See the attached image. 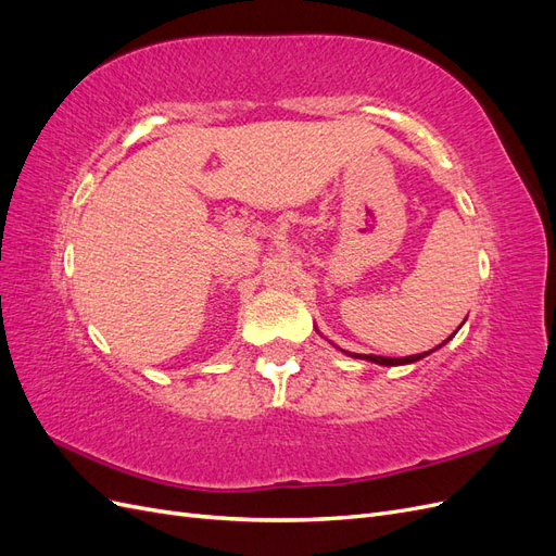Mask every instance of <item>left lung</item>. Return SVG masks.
Masks as SVG:
<instances>
[{"label":"left lung","mask_w":556,"mask_h":556,"mask_svg":"<svg viewBox=\"0 0 556 556\" xmlns=\"http://www.w3.org/2000/svg\"><path fill=\"white\" fill-rule=\"evenodd\" d=\"M450 339H452V336H450ZM447 341H443L439 348H443ZM439 348H433V350H439ZM433 350L422 352V355H410V357H399V359L396 357H380V355H357V352H348V350H343V352H345V355H350V357H355V359H366V362H374V364H380V366H403V364H413V362L425 359L427 355H431Z\"/></svg>","instance_id":"obj_1"}]
</instances>
